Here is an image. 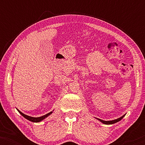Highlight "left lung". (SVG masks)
<instances>
[{
    "label": "left lung",
    "instance_id": "left-lung-1",
    "mask_svg": "<svg viewBox=\"0 0 145 145\" xmlns=\"http://www.w3.org/2000/svg\"><path fill=\"white\" fill-rule=\"evenodd\" d=\"M124 116H125V115H124V116H123L122 117H121V118H118V119H117V120H112V121H104V120H100V119H98V120L99 121H100L102 122V123H104V124L110 125V124H114V123H116L118 122V121H120V120H121L123 118V117H124Z\"/></svg>",
    "mask_w": 145,
    "mask_h": 145
}]
</instances>
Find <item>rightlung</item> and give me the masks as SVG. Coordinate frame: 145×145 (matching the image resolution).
I'll use <instances>...</instances> for the list:
<instances>
[{
  "mask_svg": "<svg viewBox=\"0 0 145 145\" xmlns=\"http://www.w3.org/2000/svg\"><path fill=\"white\" fill-rule=\"evenodd\" d=\"M18 111L20 114L24 118H25V119H27V120L30 121H32V122H35V123H37V122H40L41 121H42L43 120H44L45 118H46L47 116H49V115H51V114H52L53 112H51L48 113V114H45L44 115V116H41V117H39V118H33V117H30V116H27V115H25L24 114H23V113H22L20 111H19L18 110Z\"/></svg>",
  "mask_w": 145,
  "mask_h": 145,
  "instance_id": "1",
  "label": "right lung"
}]
</instances>
